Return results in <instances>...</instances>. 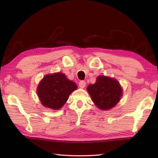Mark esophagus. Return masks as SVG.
Wrapping results in <instances>:
<instances>
[{"label": "esophagus", "instance_id": "34e87169", "mask_svg": "<svg viewBox=\"0 0 158 158\" xmlns=\"http://www.w3.org/2000/svg\"><path fill=\"white\" fill-rule=\"evenodd\" d=\"M79 87L81 88V89H84V88L85 86V81H79Z\"/></svg>", "mask_w": 158, "mask_h": 158}]
</instances>
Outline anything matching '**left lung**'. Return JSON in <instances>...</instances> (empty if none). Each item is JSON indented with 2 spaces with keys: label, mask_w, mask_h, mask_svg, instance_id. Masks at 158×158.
<instances>
[{
  "label": "left lung",
  "mask_w": 158,
  "mask_h": 158,
  "mask_svg": "<svg viewBox=\"0 0 158 158\" xmlns=\"http://www.w3.org/2000/svg\"><path fill=\"white\" fill-rule=\"evenodd\" d=\"M88 92L95 105L102 110L114 107L121 100L123 90L116 79L109 77L99 76L94 84H90Z\"/></svg>",
  "instance_id": "1"
}]
</instances>
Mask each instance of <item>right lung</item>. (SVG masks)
Returning a JSON list of instances; mask_svg holds the SVG:
<instances>
[{
	"label": "right lung",
	"mask_w": 158,
	"mask_h": 158,
	"mask_svg": "<svg viewBox=\"0 0 158 158\" xmlns=\"http://www.w3.org/2000/svg\"><path fill=\"white\" fill-rule=\"evenodd\" d=\"M77 89V84L62 73L47 74L37 86V93L42 105L52 109H60L69 95Z\"/></svg>",
	"instance_id": "add662e5"
}]
</instances>
